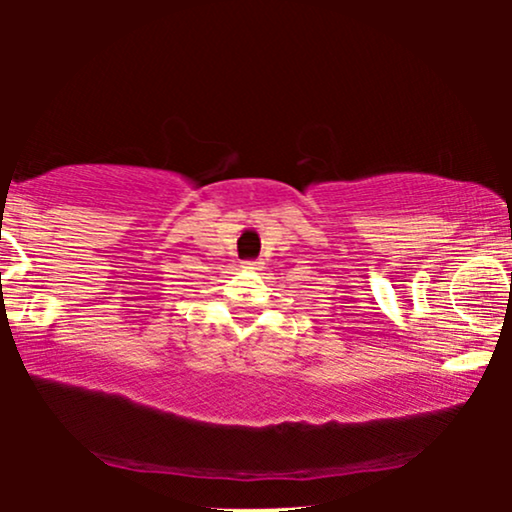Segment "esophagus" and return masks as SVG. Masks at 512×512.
<instances>
[{
    "label": "esophagus",
    "instance_id": "34e87169",
    "mask_svg": "<svg viewBox=\"0 0 512 512\" xmlns=\"http://www.w3.org/2000/svg\"><path fill=\"white\" fill-rule=\"evenodd\" d=\"M242 268H247V270H261V268H263V261H261V258H256V261H244Z\"/></svg>",
    "mask_w": 512,
    "mask_h": 512
}]
</instances>
